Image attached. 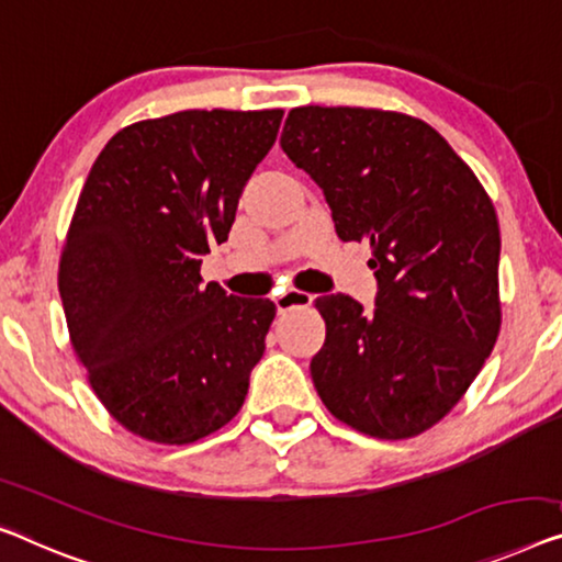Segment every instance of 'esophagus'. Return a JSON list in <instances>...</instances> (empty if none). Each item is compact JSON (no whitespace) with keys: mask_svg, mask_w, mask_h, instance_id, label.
Instances as JSON below:
<instances>
[{"mask_svg":"<svg viewBox=\"0 0 562 562\" xmlns=\"http://www.w3.org/2000/svg\"><path fill=\"white\" fill-rule=\"evenodd\" d=\"M313 295L310 292H303V290H288L282 292V295L274 297V305H278V313H290V310L295 307H307L313 305Z\"/></svg>","mask_w":562,"mask_h":562,"instance_id":"esophagus-1","label":"esophagus"}]
</instances>
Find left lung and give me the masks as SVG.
Listing matches in <instances>:
<instances>
[{
  "label": "left lung",
  "mask_w": 562,
  "mask_h": 562,
  "mask_svg": "<svg viewBox=\"0 0 562 562\" xmlns=\"http://www.w3.org/2000/svg\"><path fill=\"white\" fill-rule=\"evenodd\" d=\"M280 146L328 201L342 241H368L379 297H317L310 363L338 422L412 439L459 404L495 348L499 222L474 171L429 123L379 108H292Z\"/></svg>",
  "instance_id": "left-lung-1"
}]
</instances>
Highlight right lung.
Returning <instances> with one entry per match:
<instances>
[{
    "mask_svg": "<svg viewBox=\"0 0 562 562\" xmlns=\"http://www.w3.org/2000/svg\"><path fill=\"white\" fill-rule=\"evenodd\" d=\"M282 113L125 125L80 191L57 272L67 330L100 404L140 439L199 441L245 404L278 307L201 284V257L227 241Z\"/></svg>",
    "mask_w": 562,
    "mask_h": 562,
    "instance_id": "right-lung-1",
    "label": "right lung"
}]
</instances>
